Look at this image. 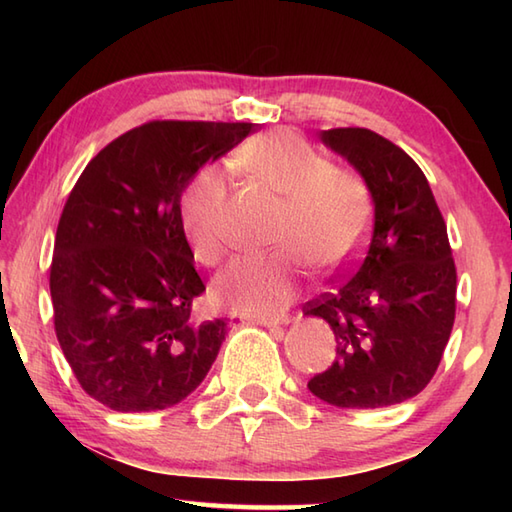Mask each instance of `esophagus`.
<instances>
[{
	"mask_svg": "<svg viewBox=\"0 0 512 512\" xmlns=\"http://www.w3.org/2000/svg\"><path fill=\"white\" fill-rule=\"evenodd\" d=\"M292 319L290 317H262L257 319L259 325H264V328H281V325H288Z\"/></svg>",
	"mask_w": 512,
	"mask_h": 512,
	"instance_id": "34e87169",
	"label": "esophagus"
}]
</instances>
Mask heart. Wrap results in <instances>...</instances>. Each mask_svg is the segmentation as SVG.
Instances as JSON below:
<instances>
[{
	"label": "heart",
	"instance_id": "b5f03b06",
	"mask_svg": "<svg viewBox=\"0 0 512 512\" xmlns=\"http://www.w3.org/2000/svg\"><path fill=\"white\" fill-rule=\"evenodd\" d=\"M239 165L284 200L275 244L264 257H244L215 279L213 297L228 308L275 314L295 299L303 266L341 270L361 248L369 224V189L358 173L330 165L292 132L257 136L239 149ZM224 173L204 167L182 193L180 220L191 253L213 266L226 253Z\"/></svg>",
	"mask_w": 512,
	"mask_h": 512
}]
</instances>
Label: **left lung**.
Masks as SVG:
<instances>
[{
    "instance_id": "obj_1",
    "label": "left lung",
    "mask_w": 512,
    "mask_h": 512,
    "mask_svg": "<svg viewBox=\"0 0 512 512\" xmlns=\"http://www.w3.org/2000/svg\"><path fill=\"white\" fill-rule=\"evenodd\" d=\"M367 184L374 226L350 277L308 303L336 341L330 369L308 389L343 409L405 402L436 374L455 319V264L447 224L420 167L363 127L321 132Z\"/></svg>"
}]
</instances>
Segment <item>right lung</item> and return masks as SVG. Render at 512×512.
Masks as SVG:
<instances>
[{
  "mask_svg": "<svg viewBox=\"0 0 512 512\" xmlns=\"http://www.w3.org/2000/svg\"><path fill=\"white\" fill-rule=\"evenodd\" d=\"M253 123L154 121L118 136L76 180L54 237V330L88 394L123 413L178 405L226 339L191 317L204 284L180 220L195 173Z\"/></svg>",
  "mask_w": 512,
  "mask_h": 512,
  "instance_id": "1",
  "label": "right lung"
}]
</instances>
